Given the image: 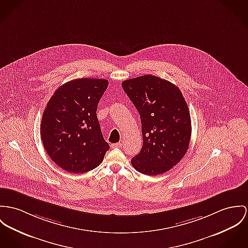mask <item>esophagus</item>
I'll list each match as a JSON object with an SVG mask.
<instances>
[{"instance_id": "1", "label": "esophagus", "mask_w": 248, "mask_h": 248, "mask_svg": "<svg viewBox=\"0 0 248 248\" xmlns=\"http://www.w3.org/2000/svg\"><path fill=\"white\" fill-rule=\"evenodd\" d=\"M121 145H122L121 142H117V143L111 144V147H112V148H119V147H121Z\"/></svg>"}]
</instances>
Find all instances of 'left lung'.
I'll list each match as a JSON object with an SVG mask.
<instances>
[{"label": "left lung", "mask_w": 248, "mask_h": 248, "mask_svg": "<svg viewBox=\"0 0 248 248\" xmlns=\"http://www.w3.org/2000/svg\"><path fill=\"white\" fill-rule=\"evenodd\" d=\"M140 116L142 147L131 159L147 175L171 170L185 155L191 135L189 108L180 90L160 77L146 75L122 83Z\"/></svg>", "instance_id": "left-lung-1"}]
</instances>
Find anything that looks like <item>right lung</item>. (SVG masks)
Returning a JSON list of instances; mask_svg holds the SVG:
<instances>
[{
    "label": "right lung",
    "mask_w": 248,
    "mask_h": 248,
    "mask_svg": "<svg viewBox=\"0 0 248 248\" xmlns=\"http://www.w3.org/2000/svg\"><path fill=\"white\" fill-rule=\"evenodd\" d=\"M108 86L106 79H75L60 86L49 100L42 114L40 138L48 155L63 170L92 171L109 149L96 115Z\"/></svg>",
    "instance_id": "1"
}]
</instances>
